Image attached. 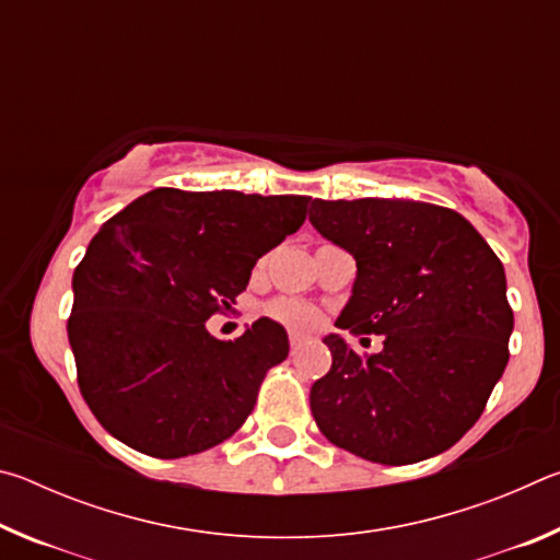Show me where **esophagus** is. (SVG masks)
Masks as SVG:
<instances>
[{"label": "esophagus", "instance_id": "esophagus-1", "mask_svg": "<svg viewBox=\"0 0 560 560\" xmlns=\"http://www.w3.org/2000/svg\"><path fill=\"white\" fill-rule=\"evenodd\" d=\"M303 340H306V336H301V334H296V330H291V334H289V343H291L293 353H296V350L303 346Z\"/></svg>", "mask_w": 560, "mask_h": 560}]
</instances>
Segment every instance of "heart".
Returning a JSON list of instances; mask_svg holds the SVG:
<instances>
[{
    "label": "heart",
    "mask_w": 560,
    "mask_h": 560,
    "mask_svg": "<svg viewBox=\"0 0 560 560\" xmlns=\"http://www.w3.org/2000/svg\"><path fill=\"white\" fill-rule=\"evenodd\" d=\"M269 316H273L281 324H287L291 328H301V330H311L318 326V311L308 303L293 301V299H277L273 303H269Z\"/></svg>",
    "instance_id": "heart-1"
}]
</instances>
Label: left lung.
Listing matches in <instances>:
<instances>
[{"mask_svg": "<svg viewBox=\"0 0 560 560\" xmlns=\"http://www.w3.org/2000/svg\"><path fill=\"white\" fill-rule=\"evenodd\" d=\"M308 220L358 264L336 326L385 336L373 355L338 336L324 340L334 365L311 387L318 430L390 467L450 450L485 412L509 363L514 311L499 257L440 205L314 200Z\"/></svg>", "mask_w": 560, "mask_h": 560, "instance_id": "1", "label": "left lung"}]
</instances>
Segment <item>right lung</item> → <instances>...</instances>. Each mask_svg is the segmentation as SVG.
<instances>
[{
    "instance_id": "add662e5",
    "label": "right lung",
    "mask_w": 560,
    "mask_h": 560,
    "mask_svg": "<svg viewBox=\"0 0 560 560\" xmlns=\"http://www.w3.org/2000/svg\"><path fill=\"white\" fill-rule=\"evenodd\" d=\"M306 207L296 195L158 187L101 226L73 271L69 343L83 400L113 438L177 459L242 428L289 355L287 330L259 318L220 340L205 320L232 306Z\"/></svg>"
}]
</instances>
